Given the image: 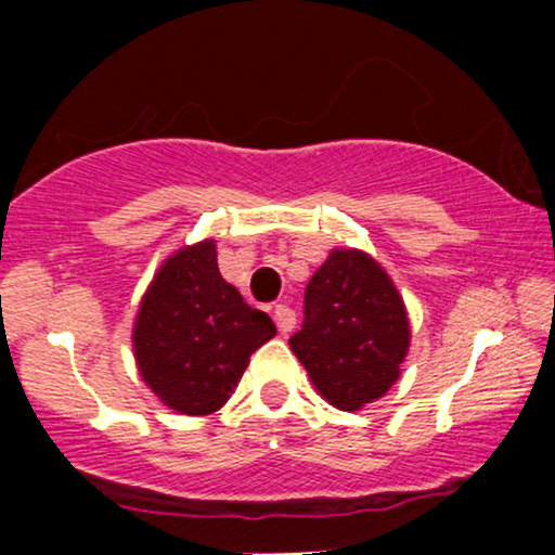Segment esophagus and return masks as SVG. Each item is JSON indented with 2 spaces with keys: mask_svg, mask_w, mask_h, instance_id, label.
<instances>
[{
  "mask_svg": "<svg viewBox=\"0 0 555 555\" xmlns=\"http://www.w3.org/2000/svg\"><path fill=\"white\" fill-rule=\"evenodd\" d=\"M273 321H276V328H279V334H289L292 328H295V310L292 308H286V305H276V308H273Z\"/></svg>",
  "mask_w": 555,
  "mask_h": 555,
  "instance_id": "1",
  "label": "esophagus"
}]
</instances>
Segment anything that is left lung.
<instances>
[{
  "mask_svg": "<svg viewBox=\"0 0 555 555\" xmlns=\"http://www.w3.org/2000/svg\"><path fill=\"white\" fill-rule=\"evenodd\" d=\"M410 318L397 284L373 256L336 247L305 289V323L289 339L315 391L358 412L399 380Z\"/></svg>",
  "mask_w": 555,
  "mask_h": 555,
  "instance_id": "left-lung-1",
  "label": "left lung"
}]
</instances>
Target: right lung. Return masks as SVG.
<instances>
[{"mask_svg":"<svg viewBox=\"0 0 555 555\" xmlns=\"http://www.w3.org/2000/svg\"><path fill=\"white\" fill-rule=\"evenodd\" d=\"M276 336L216 263V242L184 245L158 266L132 326L145 386L180 415H211L237 388L250 354Z\"/></svg>","mask_w":555,"mask_h":555,"instance_id":"add662e5","label":"right lung"}]
</instances>
